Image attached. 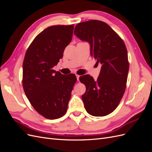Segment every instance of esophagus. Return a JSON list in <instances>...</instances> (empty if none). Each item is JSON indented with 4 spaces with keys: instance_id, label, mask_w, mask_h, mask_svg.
<instances>
[{
    "instance_id": "1",
    "label": "esophagus",
    "mask_w": 152,
    "mask_h": 152,
    "mask_svg": "<svg viewBox=\"0 0 152 152\" xmlns=\"http://www.w3.org/2000/svg\"><path fill=\"white\" fill-rule=\"evenodd\" d=\"M76 77H77V81H79V77H80V76H79V75H76Z\"/></svg>"
}]
</instances>
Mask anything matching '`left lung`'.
<instances>
[{
    "mask_svg": "<svg viewBox=\"0 0 152 152\" xmlns=\"http://www.w3.org/2000/svg\"><path fill=\"white\" fill-rule=\"evenodd\" d=\"M74 34L90 45L91 55L102 65L99 77H79L86 87L82 96L87 113L96 117L113 112L125 92L129 65L127 51L122 39L106 23L90 20L78 23Z\"/></svg>",
    "mask_w": 152,
    "mask_h": 152,
    "instance_id": "obj_1",
    "label": "left lung"
}]
</instances>
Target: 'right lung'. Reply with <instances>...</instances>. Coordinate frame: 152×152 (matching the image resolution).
<instances>
[{
    "mask_svg": "<svg viewBox=\"0 0 152 152\" xmlns=\"http://www.w3.org/2000/svg\"><path fill=\"white\" fill-rule=\"evenodd\" d=\"M73 25L45 28L27 49L23 63V87L32 107L41 115L56 119L66 112L75 74L53 70L72 39Z\"/></svg>",
    "mask_w": 152,
    "mask_h": 152,
    "instance_id": "1",
    "label": "right lung"
}]
</instances>
